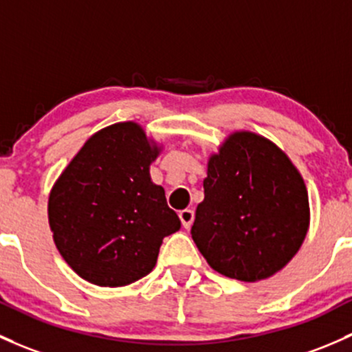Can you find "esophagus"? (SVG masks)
<instances>
[{"mask_svg":"<svg viewBox=\"0 0 352 352\" xmlns=\"http://www.w3.org/2000/svg\"><path fill=\"white\" fill-rule=\"evenodd\" d=\"M179 217H180V221H182L184 228L188 229L192 226V221H194V210H190V209L180 210Z\"/></svg>","mask_w":352,"mask_h":352,"instance_id":"1","label":"esophagus"}]
</instances>
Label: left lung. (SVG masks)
Segmentation results:
<instances>
[{"mask_svg": "<svg viewBox=\"0 0 352 352\" xmlns=\"http://www.w3.org/2000/svg\"><path fill=\"white\" fill-rule=\"evenodd\" d=\"M309 217L305 184L290 158L263 136L238 131L209 158L190 234L210 268L258 282L300 250Z\"/></svg>", "mask_w": 352, "mask_h": 352, "instance_id": "left-lung-1", "label": "left lung"}]
</instances>
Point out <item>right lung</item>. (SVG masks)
Returning <instances> with one entry per match:
<instances>
[{
    "instance_id": "add662e5",
    "label": "right lung",
    "mask_w": 352,
    "mask_h": 352,
    "mask_svg": "<svg viewBox=\"0 0 352 352\" xmlns=\"http://www.w3.org/2000/svg\"><path fill=\"white\" fill-rule=\"evenodd\" d=\"M158 153L140 124H111L84 143L55 182L49 224L80 278L99 287L136 282L153 270L165 236L180 229L164 187L151 182Z\"/></svg>"
}]
</instances>
